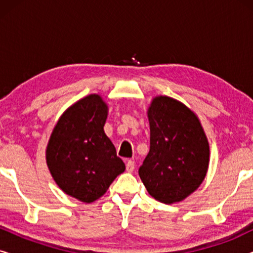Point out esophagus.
Wrapping results in <instances>:
<instances>
[{
	"label": "esophagus",
	"mask_w": 253,
	"mask_h": 253,
	"mask_svg": "<svg viewBox=\"0 0 253 253\" xmlns=\"http://www.w3.org/2000/svg\"><path fill=\"white\" fill-rule=\"evenodd\" d=\"M133 170H134V161L127 160V162H126V171L127 172H132Z\"/></svg>",
	"instance_id": "obj_1"
}]
</instances>
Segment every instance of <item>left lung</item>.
I'll return each mask as SVG.
<instances>
[{"label":"left lung","mask_w":253,"mask_h":253,"mask_svg":"<svg viewBox=\"0 0 253 253\" xmlns=\"http://www.w3.org/2000/svg\"><path fill=\"white\" fill-rule=\"evenodd\" d=\"M147 117L151 146L138 171L140 179L159 202H182L206 177L209 139L195 112L170 96H154Z\"/></svg>","instance_id":"1"}]
</instances>
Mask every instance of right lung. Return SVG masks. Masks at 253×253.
<instances>
[{
	"instance_id": "right-lung-1",
	"label": "right lung",
	"mask_w": 253,
	"mask_h": 253,
	"mask_svg": "<svg viewBox=\"0 0 253 253\" xmlns=\"http://www.w3.org/2000/svg\"><path fill=\"white\" fill-rule=\"evenodd\" d=\"M108 105L89 94L71 105L58 119L48 140L46 162L62 191L89 204L102 197L126 170L103 130Z\"/></svg>"
}]
</instances>
